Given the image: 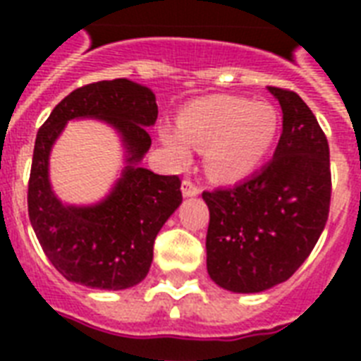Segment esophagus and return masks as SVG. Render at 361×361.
Here are the masks:
<instances>
[{
    "label": "esophagus",
    "mask_w": 361,
    "mask_h": 361,
    "mask_svg": "<svg viewBox=\"0 0 361 361\" xmlns=\"http://www.w3.org/2000/svg\"><path fill=\"white\" fill-rule=\"evenodd\" d=\"M198 192H200V189H198V187L195 185L191 180L181 181V195H183V197H185V198L197 197Z\"/></svg>",
    "instance_id": "esophagus-1"
}]
</instances>
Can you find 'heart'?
<instances>
[{"mask_svg": "<svg viewBox=\"0 0 361 361\" xmlns=\"http://www.w3.org/2000/svg\"><path fill=\"white\" fill-rule=\"evenodd\" d=\"M277 130L279 114L271 104L215 95L185 106L178 125H161L159 138L176 163H187L192 146L206 147L204 163L209 174L236 181L262 163Z\"/></svg>", "mask_w": 361, "mask_h": 361, "instance_id": "obj_1", "label": "heart"}]
</instances>
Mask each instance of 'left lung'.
Wrapping results in <instances>:
<instances>
[{
  "label": "left lung",
  "mask_w": 361,
  "mask_h": 361,
  "mask_svg": "<svg viewBox=\"0 0 361 361\" xmlns=\"http://www.w3.org/2000/svg\"><path fill=\"white\" fill-rule=\"evenodd\" d=\"M283 110L274 159L236 185L202 192L209 209L206 266L215 285L258 294L311 255L330 212V147L302 97L268 87Z\"/></svg>",
  "instance_id": "8db88e82"
}]
</instances>
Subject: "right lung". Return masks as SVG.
<instances>
[{
  "instance_id": "obj_1",
  "label": "right lung",
  "mask_w": 361,
  "mask_h": 361,
  "mask_svg": "<svg viewBox=\"0 0 361 361\" xmlns=\"http://www.w3.org/2000/svg\"><path fill=\"white\" fill-rule=\"evenodd\" d=\"M155 93L127 78L87 84L69 93L37 133L27 209L35 236L52 266L71 283L125 290L146 279L153 241L180 208L178 176L140 166L152 146L147 127L157 121ZM97 119L116 130L124 166L97 203H63L49 181L51 147L69 121Z\"/></svg>"
}]
</instances>
